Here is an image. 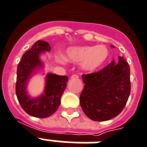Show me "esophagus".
<instances>
[{
	"label": "esophagus",
	"mask_w": 147,
	"mask_h": 147,
	"mask_svg": "<svg viewBox=\"0 0 147 147\" xmlns=\"http://www.w3.org/2000/svg\"><path fill=\"white\" fill-rule=\"evenodd\" d=\"M78 78H79V77H78V76H77V75H72L71 77V79H78Z\"/></svg>",
	"instance_id": "34e87169"
}]
</instances>
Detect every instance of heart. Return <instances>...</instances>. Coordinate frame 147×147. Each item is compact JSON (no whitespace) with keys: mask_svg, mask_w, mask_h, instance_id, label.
<instances>
[{"mask_svg":"<svg viewBox=\"0 0 147 147\" xmlns=\"http://www.w3.org/2000/svg\"><path fill=\"white\" fill-rule=\"evenodd\" d=\"M109 51L105 45L97 46H78L70 48L66 51V57L69 61L80 63L81 69L86 71H94L100 68L108 60ZM67 59L61 55L56 56V60L61 64Z\"/></svg>","mask_w":147,"mask_h":147,"instance_id":"heart-1","label":"heart"}]
</instances>
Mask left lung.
I'll return each mask as SVG.
<instances>
[{
    "instance_id": "1",
    "label": "left lung",
    "mask_w": 147,
    "mask_h": 147,
    "mask_svg": "<svg viewBox=\"0 0 147 147\" xmlns=\"http://www.w3.org/2000/svg\"><path fill=\"white\" fill-rule=\"evenodd\" d=\"M82 77L85 86L80 105L88 118L109 120L123 111L130 94L129 65L123 57L119 56L116 63L113 60L101 71Z\"/></svg>"
}]
</instances>
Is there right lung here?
I'll return each mask as SVG.
<instances>
[{
  "instance_id": "obj_1",
  "label": "right lung",
  "mask_w": 147,
  "mask_h": 147,
  "mask_svg": "<svg viewBox=\"0 0 147 147\" xmlns=\"http://www.w3.org/2000/svg\"><path fill=\"white\" fill-rule=\"evenodd\" d=\"M50 51L51 47L48 42L36 41L32 48L23 55L17 69L16 95L19 103L27 113L38 118H46L56 112L69 81L65 76L49 73L45 77L43 93L36 98L28 96L27 86L29 79L37 70L43 68L40 55Z\"/></svg>"
}]
</instances>
